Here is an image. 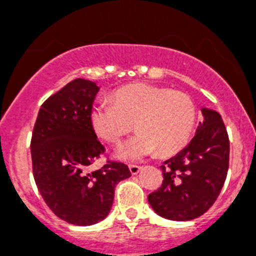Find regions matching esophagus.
Here are the masks:
<instances>
[{"label": "esophagus", "instance_id": "obj_1", "mask_svg": "<svg viewBox=\"0 0 256 256\" xmlns=\"http://www.w3.org/2000/svg\"><path fill=\"white\" fill-rule=\"evenodd\" d=\"M141 169L142 168L141 166H138V165H130V174H133V176L138 174Z\"/></svg>", "mask_w": 256, "mask_h": 256}]
</instances>
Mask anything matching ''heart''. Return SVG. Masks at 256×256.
Instances as JSON below:
<instances>
[{
  "instance_id": "heart-1",
  "label": "heart",
  "mask_w": 256,
  "mask_h": 256,
  "mask_svg": "<svg viewBox=\"0 0 256 256\" xmlns=\"http://www.w3.org/2000/svg\"><path fill=\"white\" fill-rule=\"evenodd\" d=\"M112 102L92 108L91 124L101 140L118 144L133 130L138 134L116 151L123 162L140 160L162 152L173 155L190 142L198 120V108L186 92L150 83L118 88Z\"/></svg>"
}]
</instances>
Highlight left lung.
Returning <instances> with one entry per match:
<instances>
[{
    "instance_id": "1",
    "label": "left lung",
    "mask_w": 256,
    "mask_h": 256,
    "mask_svg": "<svg viewBox=\"0 0 256 256\" xmlns=\"http://www.w3.org/2000/svg\"><path fill=\"white\" fill-rule=\"evenodd\" d=\"M195 137L160 168L164 180L148 195L156 214L169 220L198 218L216 202L227 177L230 140L219 112L202 108Z\"/></svg>"
}]
</instances>
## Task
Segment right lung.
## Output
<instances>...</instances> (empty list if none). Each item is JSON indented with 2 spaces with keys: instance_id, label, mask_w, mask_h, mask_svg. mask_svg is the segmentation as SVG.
<instances>
[{
  "instance_id": "add662e5",
  "label": "right lung",
  "mask_w": 256,
  "mask_h": 256,
  "mask_svg": "<svg viewBox=\"0 0 256 256\" xmlns=\"http://www.w3.org/2000/svg\"><path fill=\"white\" fill-rule=\"evenodd\" d=\"M100 88L78 78L40 106L32 134L33 176L38 191L55 216L70 224L92 226L108 216L115 186L130 177L126 164L108 160L88 172L104 152L91 124Z\"/></svg>"
}]
</instances>
